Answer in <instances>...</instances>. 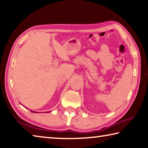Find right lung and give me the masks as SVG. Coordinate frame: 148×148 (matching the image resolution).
Wrapping results in <instances>:
<instances>
[{
	"label": "right lung",
	"instance_id": "add662e5",
	"mask_svg": "<svg viewBox=\"0 0 148 148\" xmlns=\"http://www.w3.org/2000/svg\"><path fill=\"white\" fill-rule=\"evenodd\" d=\"M31 112H32V111H31Z\"/></svg>",
	"mask_w": 148,
	"mask_h": 148
}]
</instances>
